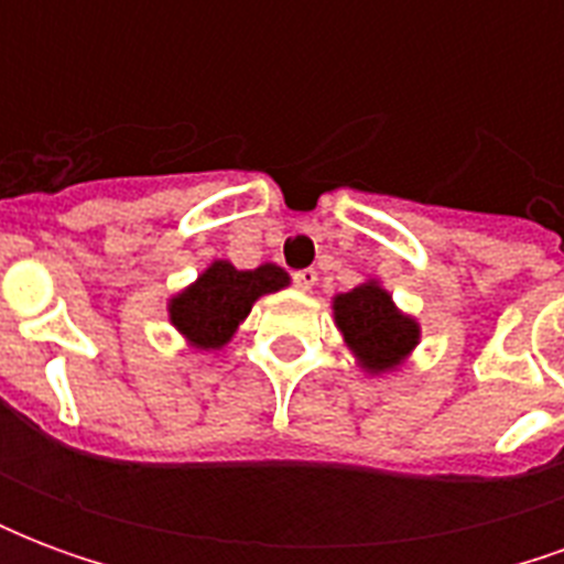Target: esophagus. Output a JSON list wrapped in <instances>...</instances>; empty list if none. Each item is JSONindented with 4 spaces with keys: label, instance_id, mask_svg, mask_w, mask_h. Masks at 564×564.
<instances>
[{
    "label": "esophagus",
    "instance_id": "1",
    "mask_svg": "<svg viewBox=\"0 0 564 564\" xmlns=\"http://www.w3.org/2000/svg\"><path fill=\"white\" fill-rule=\"evenodd\" d=\"M293 281H295V286L302 290V293H311V290H314V283H317V271H314V269L295 271Z\"/></svg>",
    "mask_w": 564,
    "mask_h": 564
}]
</instances>
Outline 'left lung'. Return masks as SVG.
<instances>
[{
  "label": "left lung",
  "mask_w": 564,
  "mask_h": 564,
  "mask_svg": "<svg viewBox=\"0 0 564 564\" xmlns=\"http://www.w3.org/2000/svg\"><path fill=\"white\" fill-rule=\"evenodd\" d=\"M332 317L356 366L371 378L399 371L423 335L416 317L395 305L392 293L378 278L359 283L350 293L332 295Z\"/></svg>",
  "instance_id": "left-lung-1"
}]
</instances>
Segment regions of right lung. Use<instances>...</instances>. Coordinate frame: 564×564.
Here are the masks:
<instances>
[{
    "mask_svg": "<svg viewBox=\"0 0 564 564\" xmlns=\"http://www.w3.org/2000/svg\"><path fill=\"white\" fill-rule=\"evenodd\" d=\"M286 286L290 274L274 262H262L257 269H235L229 259H214L196 281L169 299L165 311L186 347L210 354L232 341L238 326L262 295Z\"/></svg>",
    "mask_w": 564,
    "mask_h": 564,
    "instance_id": "right-lung-1",
    "label": "right lung"
}]
</instances>
